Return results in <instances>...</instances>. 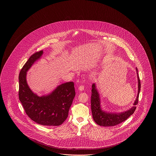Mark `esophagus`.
Here are the masks:
<instances>
[{
    "label": "esophagus",
    "mask_w": 156,
    "mask_h": 156,
    "mask_svg": "<svg viewBox=\"0 0 156 156\" xmlns=\"http://www.w3.org/2000/svg\"><path fill=\"white\" fill-rule=\"evenodd\" d=\"M78 89H79L80 90H81V91L83 90L84 89V86H83V85H81V86H80V87H79V88H78Z\"/></svg>",
    "instance_id": "esophagus-1"
}]
</instances>
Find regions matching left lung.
Masks as SVG:
<instances>
[{
	"label": "left lung",
	"mask_w": 156,
	"mask_h": 156,
	"mask_svg": "<svg viewBox=\"0 0 156 156\" xmlns=\"http://www.w3.org/2000/svg\"><path fill=\"white\" fill-rule=\"evenodd\" d=\"M137 78H138V94L137 97L134 103V106L130 109L122 112L120 113H106L102 111L100 106V98L99 94L97 91L95 84L93 83L92 85V95H91V111L92 117L94 121L99 126L109 127L119 125L120 123L125 121L129 117L133 114L136 108V105L138 104L139 96L140 90V80L138 74L137 69L136 68Z\"/></svg>",
	"instance_id": "obj_1"
}]
</instances>
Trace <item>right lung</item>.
Here are the masks:
<instances>
[{"label":"right lung","instance_id":"add662e5","mask_svg":"<svg viewBox=\"0 0 156 156\" xmlns=\"http://www.w3.org/2000/svg\"><path fill=\"white\" fill-rule=\"evenodd\" d=\"M43 52L41 50L32 54L19 73V100L27 115L34 122L43 126H59L67 119L75 96L74 83H62L47 96L34 94L27 83L26 73Z\"/></svg>","mask_w":156,"mask_h":156}]
</instances>
